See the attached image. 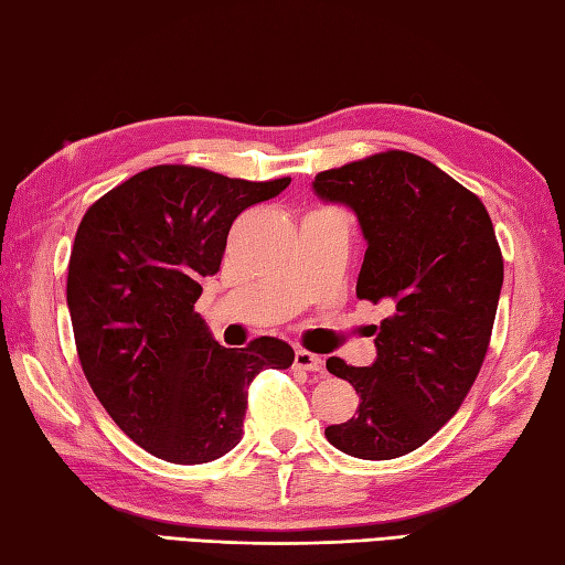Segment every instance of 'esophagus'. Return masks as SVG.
<instances>
[{"instance_id":"34e87169","label":"esophagus","mask_w":565,"mask_h":565,"mask_svg":"<svg viewBox=\"0 0 565 565\" xmlns=\"http://www.w3.org/2000/svg\"><path fill=\"white\" fill-rule=\"evenodd\" d=\"M294 367L306 370V372H323V358L313 355V352H308V350H296Z\"/></svg>"}]
</instances>
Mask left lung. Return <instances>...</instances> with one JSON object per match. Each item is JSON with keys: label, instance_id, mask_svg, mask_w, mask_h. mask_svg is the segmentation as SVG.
<instances>
[{"label": "left lung", "instance_id": "obj_1", "mask_svg": "<svg viewBox=\"0 0 565 565\" xmlns=\"http://www.w3.org/2000/svg\"><path fill=\"white\" fill-rule=\"evenodd\" d=\"M313 191L360 220L358 298L394 308L372 367L326 362L360 394L355 416L326 438L362 460L406 456L450 422L488 355L504 279L490 213L436 163L399 149L320 171Z\"/></svg>", "mask_w": 565, "mask_h": 565}]
</instances>
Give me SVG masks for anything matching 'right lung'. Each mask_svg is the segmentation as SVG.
<instances>
[{
	"instance_id": "add662e5",
	"label": "right lung",
	"mask_w": 565,
	"mask_h": 565,
	"mask_svg": "<svg viewBox=\"0 0 565 565\" xmlns=\"http://www.w3.org/2000/svg\"><path fill=\"white\" fill-rule=\"evenodd\" d=\"M289 183L151 166L77 225L65 286L77 358L105 412L151 456L179 466L225 456L242 438L252 380L294 364L276 338L217 345L195 313L235 217Z\"/></svg>"
}]
</instances>
